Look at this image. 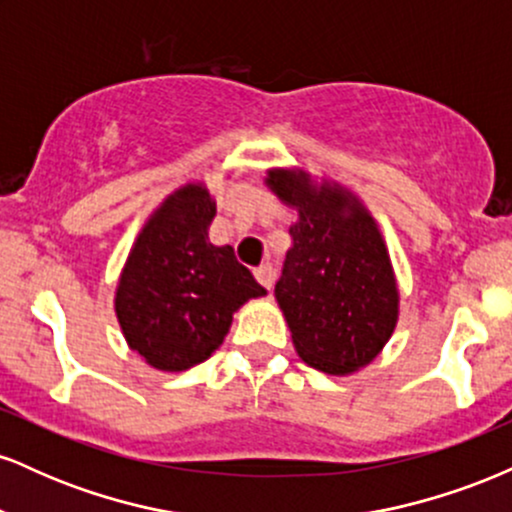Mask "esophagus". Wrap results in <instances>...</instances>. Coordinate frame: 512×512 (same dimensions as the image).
<instances>
[{"mask_svg": "<svg viewBox=\"0 0 512 512\" xmlns=\"http://www.w3.org/2000/svg\"><path fill=\"white\" fill-rule=\"evenodd\" d=\"M255 279L260 281L264 289H272V281H274V269L272 264H262V267L255 269Z\"/></svg>", "mask_w": 512, "mask_h": 512, "instance_id": "1", "label": "esophagus"}]
</instances>
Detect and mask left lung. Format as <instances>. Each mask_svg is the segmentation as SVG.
<instances>
[{
	"label": "left lung",
	"instance_id": "8db88e82",
	"mask_svg": "<svg viewBox=\"0 0 512 512\" xmlns=\"http://www.w3.org/2000/svg\"><path fill=\"white\" fill-rule=\"evenodd\" d=\"M269 190L298 211L276 281L296 354L327 375L366 368L390 342L399 289L378 221L349 187L303 168H269Z\"/></svg>",
	"mask_w": 512,
	"mask_h": 512
}]
</instances>
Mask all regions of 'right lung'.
<instances>
[{
	"label": "right lung",
	"instance_id": "add662e5",
	"mask_svg": "<svg viewBox=\"0 0 512 512\" xmlns=\"http://www.w3.org/2000/svg\"><path fill=\"white\" fill-rule=\"evenodd\" d=\"M216 202L187 182L158 204L134 240L115 289L125 342L151 368L180 373L207 361L233 313L264 291L231 245L209 243Z\"/></svg>",
	"mask_w": 512,
	"mask_h": 512
}]
</instances>
